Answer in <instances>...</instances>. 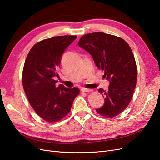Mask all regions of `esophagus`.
<instances>
[{
	"mask_svg": "<svg viewBox=\"0 0 160 160\" xmlns=\"http://www.w3.org/2000/svg\"><path fill=\"white\" fill-rule=\"evenodd\" d=\"M81 90L82 91V92H91V91H92V90L88 89V88H81Z\"/></svg>",
	"mask_w": 160,
	"mask_h": 160,
	"instance_id": "esophagus-1",
	"label": "esophagus"
}]
</instances>
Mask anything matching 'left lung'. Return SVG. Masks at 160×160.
<instances>
[{"instance_id": "left-lung-1", "label": "left lung", "mask_w": 160, "mask_h": 160, "mask_svg": "<svg viewBox=\"0 0 160 160\" xmlns=\"http://www.w3.org/2000/svg\"><path fill=\"white\" fill-rule=\"evenodd\" d=\"M78 44L92 55L105 72L103 77L110 81L108 90H99L105 103L97 112L107 118L117 116L129 105L136 86L138 70L131 48L123 38L103 32L85 34Z\"/></svg>"}]
</instances>
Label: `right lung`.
I'll return each instance as SVG.
<instances>
[{"label": "right lung", "mask_w": 160, "mask_h": 160, "mask_svg": "<svg viewBox=\"0 0 160 160\" xmlns=\"http://www.w3.org/2000/svg\"><path fill=\"white\" fill-rule=\"evenodd\" d=\"M77 36H58L38 42L31 48L26 58L22 81L32 108L45 121H60L70 112L77 88H67L56 86L58 69L64 50L75 40Z\"/></svg>", "instance_id": "obj_1"}]
</instances>
